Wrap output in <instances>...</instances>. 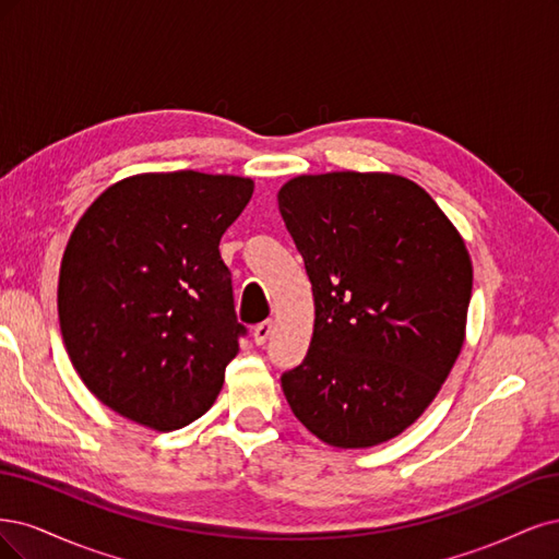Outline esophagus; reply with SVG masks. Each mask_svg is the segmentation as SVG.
<instances>
[{
	"label": "esophagus",
	"mask_w": 559,
	"mask_h": 559,
	"mask_svg": "<svg viewBox=\"0 0 559 559\" xmlns=\"http://www.w3.org/2000/svg\"><path fill=\"white\" fill-rule=\"evenodd\" d=\"M272 330H274V320H264V322H260V325H255V330H253L255 344H258V346L266 344V338L272 336Z\"/></svg>",
	"instance_id": "34e87169"
}]
</instances>
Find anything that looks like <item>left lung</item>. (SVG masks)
I'll return each mask as SVG.
<instances>
[{
  "label": "left lung",
  "instance_id": "left-lung-1",
  "mask_svg": "<svg viewBox=\"0 0 559 559\" xmlns=\"http://www.w3.org/2000/svg\"><path fill=\"white\" fill-rule=\"evenodd\" d=\"M276 197L316 306L309 353L281 376L285 400L322 443L381 445L435 402L464 346L469 250L397 174H301Z\"/></svg>",
  "mask_w": 559,
  "mask_h": 559
}]
</instances>
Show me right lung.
<instances>
[{
	"label": "right lung",
	"mask_w": 559,
	"mask_h": 559,
	"mask_svg": "<svg viewBox=\"0 0 559 559\" xmlns=\"http://www.w3.org/2000/svg\"><path fill=\"white\" fill-rule=\"evenodd\" d=\"M253 190L231 174H134L71 231L58 281L62 341L85 388L118 416L171 431L221 394L246 330L218 246Z\"/></svg>",
	"instance_id": "1"
}]
</instances>
